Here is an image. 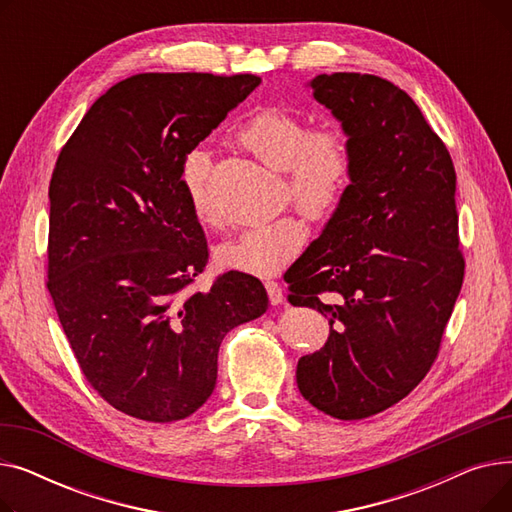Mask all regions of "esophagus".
<instances>
[{
  "label": "esophagus",
  "mask_w": 512,
  "mask_h": 512,
  "mask_svg": "<svg viewBox=\"0 0 512 512\" xmlns=\"http://www.w3.org/2000/svg\"><path fill=\"white\" fill-rule=\"evenodd\" d=\"M265 290H267V297H270L272 305H280L284 301V294H282V286L274 280H267L265 282Z\"/></svg>",
  "instance_id": "1"
}]
</instances>
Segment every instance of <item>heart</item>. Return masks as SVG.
I'll return each mask as SVG.
<instances>
[{
  "label": "heart",
  "instance_id": "b5f03b06",
  "mask_svg": "<svg viewBox=\"0 0 512 512\" xmlns=\"http://www.w3.org/2000/svg\"><path fill=\"white\" fill-rule=\"evenodd\" d=\"M238 141L267 168L288 176L292 201L311 218L328 215L351 184L353 153L338 128L311 130L301 116L267 107L242 124ZM209 182V153L193 149L182 164V186L195 218L203 226H218L220 218L209 203ZM303 245L305 228L301 222L282 218L222 242L215 257L228 270L272 276L297 257Z\"/></svg>",
  "mask_w": 512,
  "mask_h": 512
}]
</instances>
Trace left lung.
<instances>
[{
	"label": "left lung",
	"mask_w": 512,
	"mask_h": 512,
	"mask_svg": "<svg viewBox=\"0 0 512 512\" xmlns=\"http://www.w3.org/2000/svg\"><path fill=\"white\" fill-rule=\"evenodd\" d=\"M313 97L340 122L353 176L321 234L284 280L294 307L330 321L297 365V386L342 421L382 413L432 367L459 297L456 174L417 103L390 80L319 74Z\"/></svg>",
	"instance_id": "left-lung-1"
}]
</instances>
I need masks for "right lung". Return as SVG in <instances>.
<instances>
[{
	"mask_svg": "<svg viewBox=\"0 0 512 512\" xmlns=\"http://www.w3.org/2000/svg\"><path fill=\"white\" fill-rule=\"evenodd\" d=\"M259 76L134 74L105 91L49 182L47 288L87 382L130 417L193 415L218 380L224 336L267 309L263 284L207 263L182 164Z\"/></svg>",
	"mask_w": 512,
	"mask_h": 512,
	"instance_id": "obj_1",
	"label": "right lung"
}]
</instances>
